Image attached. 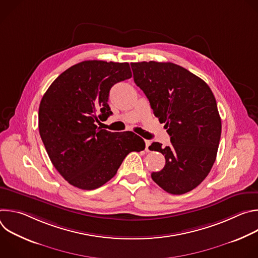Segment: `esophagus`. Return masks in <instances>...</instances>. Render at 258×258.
<instances>
[{
	"label": "esophagus",
	"mask_w": 258,
	"mask_h": 258,
	"mask_svg": "<svg viewBox=\"0 0 258 258\" xmlns=\"http://www.w3.org/2000/svg\"><path fill=\"white\" fill-rule=\"evenodd\" d=\"M145 143H146V151H147V152H149V151H150V150H149V147H150L151 142H150V141H148V140H146V141H145Z\"/></svg>",
	"instance_id": "1"
}]
</instances>
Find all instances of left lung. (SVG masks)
I'll return each instance as SVG.
<instances>
[{
  "label": "left lung",
  "instance_id": "8db88e82",
  "mask_svg": "<svg viewBox=\"0 0 258 258\" xmlns=\"http://www.w3.org/2000/svg\"><path fill=\"white\" fill-rule=\"evenodd\" d=\"M136 85L148 98L153 113L170 136L165 148L149 149L165 157L152 179L167 193L192 191L208 175L217 154L222 120L213 93L192 72L171 62L131 63Z\"/></svg>",
  "mask_w": 258,
  "mask_h": 258
}]
</instances>
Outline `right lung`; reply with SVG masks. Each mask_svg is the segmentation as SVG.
<instances>
[{
    "label": "right lung",
    "mask_w": 258,
    "mask_h": 258,
    "mask_svg": "<svg viewBox=\"0 0 258 258\" xmlns=\"http://www.w3.org/2000/svg\"><path fill=\"white\" fill-rule=\"evenodd\" d=\"M132 78L130 64L89 60L66 69L52 83L40 104L39 130L58 172L83 190L111 179L125 156L145 149L133 132L112 133L96 122L112 114L109 92Z\"/></svg>",
    "instance_id": "obj_1"
}]
</instances>
